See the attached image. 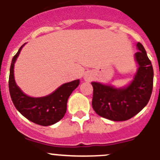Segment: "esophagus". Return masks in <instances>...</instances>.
<instances>
[{
	"label": "esophagus",
	"instance_id": "obj_1",
	"mask_svg": "<svg viewBox=\"0 0 160 160\" xmlns=\"http://www.w3.org/2000/svg\"><path fill=\"white\" fill-rule=\"evenodd\" d=\"M91 79H92V77H91V76H89V75H87L86 77H85V80H88V81H90V80H91Z\"/></svg>",
	"mask_w": 160,
	"mask_h": 160
}]
</instances>
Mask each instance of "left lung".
<instances>
[{"label":"left lung","instance_id":"8db88e82","mask_svg":"<svg viewBox=\"0 0 160 160\" xmlns=\"http://www.w3.org/2000/svg\"><path fill=\"white\" fill-rule=\"evenodd\" d=\"M135 59L138 69L131 84L125 88H114L92 82V107L100 116L124 121L137 115L148 104L153 88V68L143 45L137 44Z\"/></svg>","mask_w":160,"mask_h":160}]
</instances>
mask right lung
<instances>
[{
	"label": "right lung",
	"instance_id": "obj_1",
	"mask_svg": "<svg viewBox=\"0 0 160 160\" xmlns=\"http://www.w3.org/2000/svg\"><path fill=\"white\" fill-rule=\"evenodd\" d=\"M22 47L23 45L13 57L10 67L8 87L12 102L17 110L31 122L41 126H50L59 121L65 116L68 98L77 88L80 80L64 83L45 97L27 96L17 86L14 79V64Z\"/></svg>",
	"mask_w": 160,
	"mask_h": 160
}]
</instances>
